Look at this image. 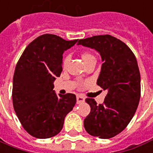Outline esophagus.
Returning <instances> with one entry per match:
<instances>
[{"mask_svg": "<svg viewBox=\"0 0 153 153\" xmlns=\"http://www.w3.org/2000/svg\"><path fill=\"white\" fill-rule=\"evenodd\" d=\"M84 102V98L82 96H80V95H78L76 96V103L77 104H80V103H82V102Z\"/></svg>", "mask_w": 153, "mask_h": 153, "instance_id": "1", "label": "esophagus"}]
</instances>
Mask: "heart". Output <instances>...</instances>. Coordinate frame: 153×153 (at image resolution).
<instances>
[{
    "mask_svg": "<svg viewBox=\"0 0 153 153\" xmlns=\"http://www.w3.org/2000/svg\"><path fill=\"white\" fill-rule=\"evenodd\" d=\"M81 57H82L84 64H85L86 62H88V61H90V60L96 59V58H95V56H94L92 53H90V52H88V51H84V52L81 53ZM69 55L65 56L64 58H63V61H62V66L64 67V68H65L67 64H68V62H69Z\"/></svg>",
    "mask_w": 153,
    "mask_h": 153,
    "instance_id": "1",
    "label": "heart"
}]
</instances>
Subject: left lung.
Returning <instances> with one entry per match:
<instances>
[{
	"label": "left lung",
	"instance_id": "1",
	"mask_svg": "<svg viewBox=\"0 0 153 153\" xmlns=\"http://www.w3.org/2000/svg\"><path fill=\"white\" fill-rule=\"evenodd\" d=\"M95 49L102 63L97 84L107 90L102 104L87 98L91 111L84 121L90 135L111 138L125 129L134 117L140 97V75L136 57L126 44L110 35H95L78 41Z\"/></svg>",
	"mask_w": 153,
	"mask_h": 153
}]
</instances>
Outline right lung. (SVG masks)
Wrapping results in <instances>:
<instances>
[{
  "label": "right lung",
  "mask_w": 153,
  "mask_h": 153,
  "mask_svg": "<svg viewBox=\"0 0 153 153\" xmlns=\"http://www.w3.org/2000/svg\"><path fill=\"white\" fill-rule=\"evenodd\" d=\"M78 39L66 41L45 34L33 40L17 62L13 84V103L22 126L36 138L59 134L67 114L76 102L74 94L57 96L56 77L62 71V54Z\"/></svg>",
  "instance_id": "right-lung-1"
}]
</instances>
